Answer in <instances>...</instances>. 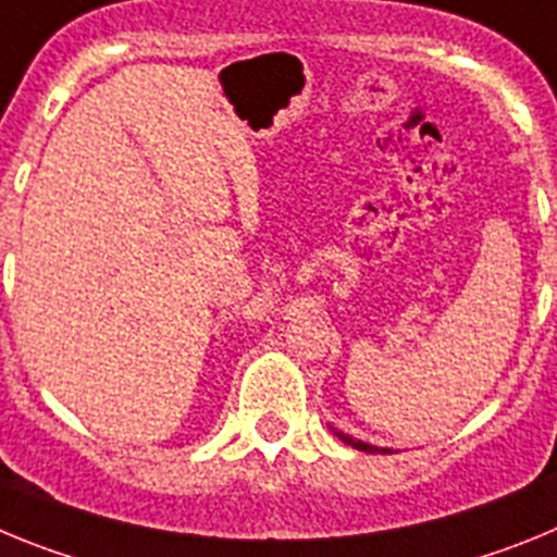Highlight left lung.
I'll use <instances>...</instances> for the list:
<instances>
[{"mask_svg": "<svg viewBox=\"0 0 557 557\" xmlns=\"http://www.w3.org/2000/svg\"><path fill=\"white\" fill-rule=\"evenodd\" d=\"M332 432L339 437V441H343V444L354 446V449H359V451H371V455H391V449H379V446L366 444V441H357V437L346 435V432H337V430H332Z\"/></svg>", "mask_w": 557, "mask_h": 557, "instance_id": "8db88e82", "label": "left lung"}]
</instances>
